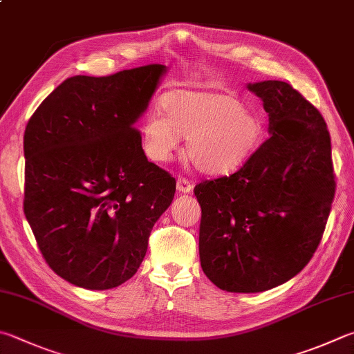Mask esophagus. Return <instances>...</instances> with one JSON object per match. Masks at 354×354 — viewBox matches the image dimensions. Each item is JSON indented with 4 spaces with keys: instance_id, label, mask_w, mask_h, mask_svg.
Wrapping results in <instances>:
<instances>
[{
    "instance_id": "34e87169",
    "label": "esophagus",
    "mask_w": 354,
    "mask_h": 354,
    "mask_svg": "<svg viewBox=\"0 0 354 354\" xmlns=\"http://www.w3.org/2000/svg\"><path fill=\"white\" fill-rule=\"evenodd\" d=\"M176 185H178V190L183 192V194H189V192H192V189H194V184H192L190 179L184 178V176L178 178Z\"/></svg>"
}]
</instances>
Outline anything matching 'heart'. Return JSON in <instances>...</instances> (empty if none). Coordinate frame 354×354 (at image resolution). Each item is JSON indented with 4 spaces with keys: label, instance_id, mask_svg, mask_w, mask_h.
I'll list each match as a JSON object with an SVG mask.
<instances>
[{
    "label": "heart",
    "instance_id": "b5f03b06",
    "mask_svg": "<svg viewBox=\"0 0 354 354\" xmlns=\"http://www.w3.org/2000/svg\"><path fill=\"white\" fill-rule=\"evenodd\" d=\"M162 113L153 111L142 125L145 151L165 162L187 136L185 155L199 171L220 175L235 170L259 149L265 125L259 114L243 106L232 94L183 88L160 100Z\"/></svg>",
    "mask_w": 354,
    "mask_h": 354
}]
</instances>
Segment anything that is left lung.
<instances>
[{
	"label": "left lung",
	"instance_id": "8db88e82",
	"mask_svg": "<svg viewBox=\"0 0 354 354\" xmlns=\"http://www.w3.org/2000/svg\"><path fill=\"white\" fill-rule=\"evenodd\" d=\"M248 88L263 100L271 136L232 175L195 187L201 268L229 292L268 291L297 275L319 248L336 194L317 108L286 82Z\"/></svg>",
	"mask_w": 354,
	"mask_h": 354
}]
</instances>
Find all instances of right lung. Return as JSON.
<instances>
[{"instance_id": "obj_1", "label": "right lung", "mask_w": 354, "mask_h": 354, "mask_svg": "<svg viewBox=\"0 0 354 354\" xmlns=\"http://www.w3.org/2000/svg\"><path fill=\"white\" fill-rule=\"evenodd\" d=\"M164 73L69 77L26 127L24 215L49 268L75 286L131 279L175 196V178L147 159L134 127Z\"/></svg>"}]
</instances>
